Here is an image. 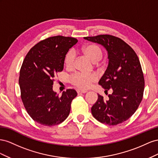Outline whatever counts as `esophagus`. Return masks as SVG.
<instances>
[{"label": "esophagus", "mask_w": 158, "mask_h": 158, "mask_svg": "<svg viewBox=\"0 0 158 158\" xmlns=\"http://www.w3.org/2000/svg\"><path fill=\"white\" fill-rule=\"evenodd\" d=\"M77 93H85L87 92V91L83 89H77Z\"/></svg>", "instance_id": "1"}]
</instances>
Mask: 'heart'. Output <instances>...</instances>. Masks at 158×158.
Listing matches in <instances>:
<instances>
[{
  "label": "heart",
  "instance_id": "1",
  "mask_svg": "<svg viewBox=\"0 0 158 158\" xmlns=\"http://www.w3.org/2000/svg\"><path fill=\"white\" fill-rule=\"evenodd\" d=\"M80 52L87 57L93 63H97L102 57V51L97 45L94 44H85L81 48ZM75 60L74 53L72 51L66 53L64 57V65L67 69L73 68ZM97 79L96 74L91 73L86 75L81 73H76L71 76L70 81L74 86L86 89L91 86L93 83L95 82Z\"/></svg>",
  "mask_w": 158,
  "mask_h": 158
}]
</instances>
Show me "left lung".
<instances>
[{
	"label": "left lung",
	"instance_id": "8db88e82",
	"mask_svg": "<svg viewBox=\"0 0 158 158\" xmlns=\"http://www.w3.org/2000/svg\"><path fill=\"white\" fill-rule=\"evenodd\" d=\"M98 43L108 52L109 65L98 84L112 93L107 100L98 94L91 113L98 121L114 126L127 120L140 104L144 90V77L140 62L134 49L123 40L108 34L85 37Z\"/></svg>",
	"mask_w": 158,
	"mask_h": 158
}]
</instances>
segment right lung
<instances>
[{"label":"right lung","mask_w":158,"mask_h":158,"mask_svg":"<svg viewBox=\"0 0 158 158\" xmlns=\"http://www.w3.org/2000/svg\"><path fill=\"white\" fill-rule=\"evenodd\" d=\"M77 42L76 38L62 35L48 38L31 48L22 63L21 99L30 116L40 124L57 125L69 114L76 91L67 89L60 97L52 88L57 73L64 69L65 55Z\"/></svg>","instance_id":"add662e5"}]
</instances>
